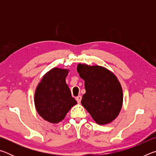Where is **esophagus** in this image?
<instances>
[{
	"mask_svg": "<svg viewBox=\"0 0 156 156\" xmlns=\"http://www.w3.org/2000/svg\"><path fill=\"white\" fill-rule=\"evenodd\" d=\"M81 99H82V96H78L76 98V100H77V102L78 103H80V101H81Z\"/></svg>",
	"mask_w": 156,
	"mask_h": 156,
	"instance_id": "obj_1",
	"label": "esophagus"
}]
</instances>
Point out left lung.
Wrapping results in <instances>:
<instances>
[{
	"instance_id": "8db88e82",
	"label": "left lung",
	"mask_w": 156,
	"mask_h": 156,
	"mask_svg": "<svg viewBox=\"0 0 156 156\" xmlns=\"http://www.w3.org/2000/svg\"><path fill=\"white\" fill-rule=\"evenodd\" d=\"M77 71L84 80L86 93L81 104L97 124L107 125L114 120L122 109V86L116 76L98 65L78 64Z\"/></svg>"
}]
</instances>
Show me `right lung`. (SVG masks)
Segmentation results:
<instances>
[{"label": "right lung", "mask_w": 156, "mask_h": 156, "mask_svg": "<svg viewBox=\"0 0 156 156\" xmlns=\"http://www.w3.org/2000/svg\"><path fill=\"white\" fill-rule=\"evenodd\" d=\"M69 70L54 67L43 76L34 94V105L41 117L53 124L62 121L77 104L65 78Z\"/></svg>", "instance_id": "obj_1"}]
</instances>
